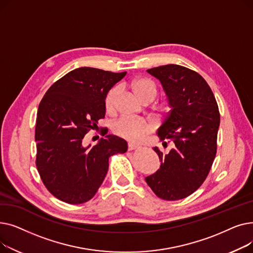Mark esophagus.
Wrapping results in <instances>:
<instances>
[{"instance_id":"obj_1","label":"esophagus","mask_w":253,"mask_h":253,"mask_svg":"<svg viewBox=\"0 0 253 253\" xmlns=\"http://www.w3.org/2000/svg\"><path fill=\"white\" fill-rule=\"evenodd\" d=\"M138 148V144H135V143H132V142H129L128 143V151H133L135 149Z\"/></svg>"}]
</instances>
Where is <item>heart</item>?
<instances>
[{
	"mask_svg": "<svg viewBox=\"0 0 253 253\" xmlns=\"http://www.w3.org/2000/svg\"><path fill=\"white\" fill-rule=\"evenodd\" d=\"M127 86L140 102L153 101L157 95V88L149 79H134L131 82H129ZM119 93L120 89L118 87L112 88L106 93L104 98V106L108 112H114L119 97ZM149 125L141 121V120L127 118L120 119L114 125V131L119 136L130 141H139L142 136L149 131Z\"/></svg>",
	"mask_w": 253,
	"mask_h": 253,
	"instance_id": "obj_1",
	"label": "heart"
}]
</instances>
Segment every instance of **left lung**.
Instances as JSON below:
<instances>
[{
    "instance_id": "1",
    "label": "left lung",
    "mask_w": 253,
    "mask_h": 253,
    "mask_svg": "<svg viewBox=\"0 0 253 253\" xmlns=\"http://www.w3.org/2000/svg\"><path fill=\"white\" fill-rule=\"evenodd\" d=\"M160 81L169 112L157 135L174 142L167 154L153 150L160 159V168L145 177L152 191L167 201H175L200 188L215 158L220 116L218 106L205 80L198 73L177 64L150 69Z\"/></svg>"
}]
</instances>
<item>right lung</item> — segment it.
<instances>
[{"label":"right lung","instance_id":"add662e5","mask_svg":"<svg viewBox=\"0 0 253 253\" xmlns=\"http://www.w3.org/2000/svg\"><path fill=\"white\" fill-rule=\"evenodd\" d=\"M125 75L76 69L53 84L39 105L37 168L48 191L65 203L81 204L94 197L108 173L109 158L128 149L126 140L112 134L93 147L83 145L85 134L105 115L106 93Z\"/></svg>","mask_w":253,"mask_h":253}]
</instances>
